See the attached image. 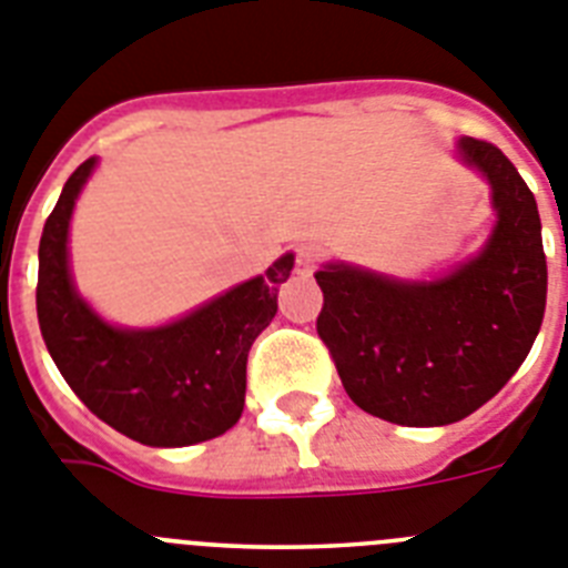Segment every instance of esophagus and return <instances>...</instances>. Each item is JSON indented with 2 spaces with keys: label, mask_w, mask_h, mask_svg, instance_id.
<instances>
[{
  "label": "esophagus",
  "mask_w": 568,
  "mask_h": 568,
  "mask_svg": "<svg viewBox=\"0 0 568 568\" xmlns=\"http://www.w3.org/2000/svg\"><path fill=\"white\" fill-rule=\"evenodd\" d=\"M320 265V251L314 245H300L297 248V260H294V271H297L300 277H312L314 271Z\"/></svg>",
  "instance_id": "1"
}]
</instances>
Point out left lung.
Listing matches in <instances>:
<instances>
[{"instance_id":"left-lung-1","label":"left lung","mask_w":568,"mask_h":568,"mask_svg":"<svg viewBox=\"0 0 568 568\" xmlns=\"http://www.w3.org/2000/svg\"><path fill=\"white\" fill-rule=\"evenodd\" d=\"M457 154L491 189L489 240L437 280H394L348 263L314 274L317 334L345 392L397 426H448L489 403L535 343L546 312V254L535 194L491 142Z\"/></svg>"}]
</instances>
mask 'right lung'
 Masks as SVG:
<instances>
[{"label":"right lung","mask_w":568,"mask_h":568,"mask_svg":"<svg viewBox=\"0 0 568 568\" xmlns=\"http://www.w3.org/2000/svg\"><path fill=\"white\" fill-rule=\"evenodd\" d=\"M93 168L97 156L68 176L39 240L37 314L48 352L79 400L131 440L176 448L220 437L243 414L251 343L277 314L294 254L174 323H105L79 297L68 265L73 205Z\"/></svg>","instance_id":"1"}]
</instances>
